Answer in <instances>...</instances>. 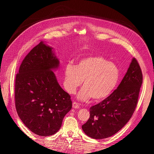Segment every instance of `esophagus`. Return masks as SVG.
Masks as SVG:
<instances>
[{
	"instance_id": "esophagus-1",
	"label": "esophagus",
	"mask_w": 154,
	"mask_h": 154,
	"mask_svg": "<svg viewBox=\"0 0 154 154\" xmlns=\"http://www.w3.org/2000/svg\"><path fill=\"white\" fill-rule=\"evenodd\" d=\"M72 107L74 109H79L80 108V105L76 102H73L72 103Z\"/></svg>"
}]
</instances>
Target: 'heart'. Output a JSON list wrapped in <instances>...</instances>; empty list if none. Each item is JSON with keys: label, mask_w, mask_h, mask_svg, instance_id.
Returning <instances> with one entry per match:
<instances>
[{"label": "heart", "mask_w": 154, "mask_h": 154, "mask_svg": "<svg viewBox=\"0 0 154 154\" xmlns=\"http://www.w3.org/2000/svg\"><path fill=\"white\" fill-rule=\"evenodd\" d=\"M119 70L116 65L102 56L96 55L80 60L76 66L68 64L65 68L63 85L69 94H74L82 81L83 86L78 98L96 101L105 100L117 85Z\"/></svg>", "instance_id": "heart-1"}]
</instances>
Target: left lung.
Here are the masks:
<instances>
[{
    "mask_svg": "<svg viewBox=\"0 0 154 154\" xmlns=\"http://www.w3.org/2000/svg\"><path fill=\"white\" fill-rule=\"evenodd\" d=\"M142 83L141 67L134 58L118 88L106 99L90 108V118L82 127L87 136L101 139L119 131L136 109Z\"/></svg>",
    "mask_w": 154,
    "mask_h": 154,
    "instance_id": "left-lung-1",
    "label": "left lung"
}]
</instances>
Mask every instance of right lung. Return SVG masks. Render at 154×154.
<instances>
[{
    "instance_id": "obj_1",
    "label": "right lung",
    "mask_w": 154,
    "mask_h": 154,
    "mask_svg": "<svg viewBox=\"0 0 154 154\" xmlns=\"http://www.w3.org/2000/svg\"><path fill=\"white\" fill-rule=\"evenodd\" d=\"M53 49L40 42L23 60L15 79L17 114L40 136L57 133L72 109L71 96L60 87L53 71L60 64Z\"/></svg>"
}]
</instances>
